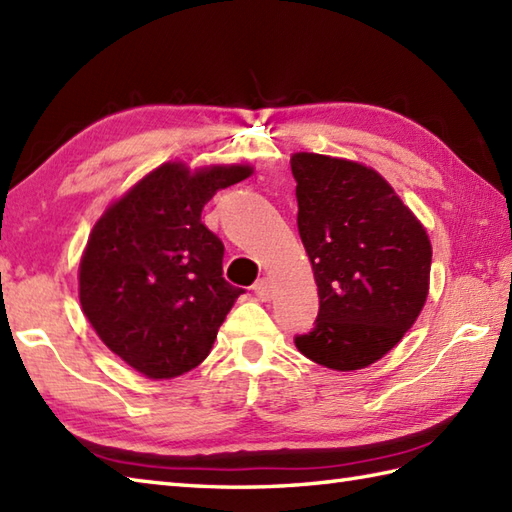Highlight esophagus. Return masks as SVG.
<instances>
[{
	"label": "esophagus",
	"mask_w": 512,
	"mask_h": 512,
	"mask_svg": "<svg viewBox=\"0 0 512 512\" xmlns=\"http://www.w3.org/2000/svg\"><path fill=\"white\" fill-rule=\"evenodd\" d=\"M253 290H255V295L259 297V299H262V301H268L270 297H273V281H270V279H259L257 281V284L253 286Z\"/></svg>",
	"instance_id": "esophagus-1"
}]
</instances>
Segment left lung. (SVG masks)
<instances>
[{"mask_svg": "<svg viewBox=\"0 0 512 512\" xmlns=\"http://www.w3.org/2000/svg\"><path fill=\"white\" fill-rule=\"evenodd\" d=\"M290 167L319 288L317 321L295 345L323 367L363 369L405 336L427 301L429 235L374 169L306 151Z\"/></svg>", "mask_w": 512, "mask_h": 512, "instance_id": "1", "label": "left lung"}]
</instances>
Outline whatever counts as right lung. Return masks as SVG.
Here are the masks:
<instances>
[{
	"instance_id": "add662e5",
	"label": "right lung",
	"mask_w": 512,
	"mask_h": 512,
	"mask_svg": "<svg viewBox=\"0 0 512 512\" xmlns=\"http://www.w3.org/2000/svg\"><path fill=\"white\" fill-rule=\"evenodd\" d=\"M248 165L165 162L94 224L79 266L83 314L101 341L147 378H176L209 356L242 288L222 277L224 244L202 224L213 195Z\"/></svg>"
}]
</instances>
